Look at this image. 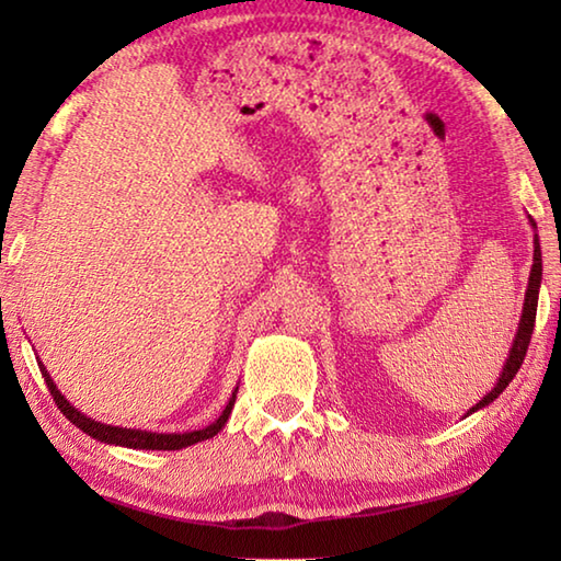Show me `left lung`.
<instances>
[{
  "mask_svg": "<svg viewBox=\"0 0 561 561\" xmlns=\"http://www.w3.org/2000/svg\"><path fill=\"white\" fill-rule=\"evenodd\" d=\"M529 225L535 227V220L529 217ZM539 284H542V247H539V237L535 234V257H531V272H529V282H527V291H525V307H522V319H519V327H517V334L515 341H512V348H510V356L505 360V366H502V374L497 378V383L492 386V391L488 396H482L480 403H474L468 415L480 411V408L490 405L495 398L505 391L510 386L512 378L519 371L522 360H525L527 354V346H529V339H531V331H535V319H537V299H539Z\"/></svg>",
  "mask_w": 561,
  "mask_h": 561,
  "instance_id": "left-lung-1",
  "label": "left lung"
}]
</instances>
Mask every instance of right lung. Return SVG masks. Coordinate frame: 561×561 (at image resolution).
Instances as JSON below:
<instances>
[{"mask_svg":"<svg viewBox=\"0 0 561 561\" xmlns=\"http://www.w3.org/2000/svg\"><path fill=\"white\" fill-rule=\"evenodd\" d=\"M39 371L46 381V388H49V393L54 396L56 405H59V411L69 417V421L76 425V428H81L91 438H96L106 445H121V448H133V450H183L187 445H195L201 440L213 438V435L220 433L225 428L227 417L232 413V405H234V398H237V388L232 391V398L227 401L225 411L220 413L215 423L207 425V428L201 431H190V433H150V431H136V428H121V425H106L101 421H93V417L83 415L79 408H73L66 398L61 396L59 388H56L54 378L46 371V366L39 360Z\"/></svg>","mask_w":561,"mask_h":561,"instance_id":"1","label":"right lung"}]
</instances>
